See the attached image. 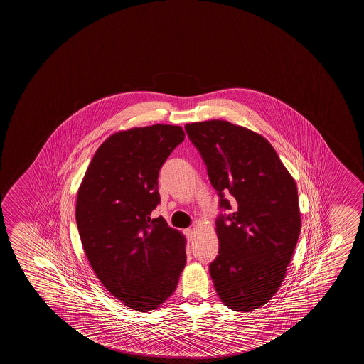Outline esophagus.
I'll use <instances>...</instances> for the list:
<instances>
[{"label":"esophagus","instance_id":"1","mask_svg":"<svg viewBox=\"0 0 364 364\" xmlns=\"http://www.w3.org/2000/svg\"><path fill=\"white\" fill-rule=\"evenodd\" d=\"M184 233L188 241H191V239H193V235H194L193 230H191V228H186V230H184Z\"/></svg>","mask_w":364,"mask_h":364}]
</instances>
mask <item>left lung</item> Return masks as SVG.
Wrapping results in <instances>:
<instances>
[{
    "mask_svg": "<svg viewBox=\"0 0 364 364\" xmlns=\"http://www.w3.org/2000/svg\"><path fill=\"white\" fill-rule=\"evenodd\" d=\"M220 197L218 257L209 265L220 301L249 312L274 296L301 231L297 185L265 138L226 120L185 125ZM226 195L232 197L230 203Z\"/></svg>",
    "mask_w": 364,
    "mask_h": 364,
    "instance_id": "left-lung-1",
    "label": "left lung"
}]
</instances>
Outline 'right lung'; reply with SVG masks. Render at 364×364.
Masks as SVG:
<instances>
[{
	"mask_svg": "<svg viewBox=\"0 0 364 364\" xmlns=\"http://www.w3.org/2000/svg\"><path fill=\"white\" fill-rule=\"evenodd\" d=\"M179 125L114 133L97 149L78 189L76 222L102 286L131 310H156L178 286L185 237L162 217L159 173L184 141Z\"/></svg>",
	"mask_w": 364,
	"mask_h": 364,
	"instance_id": "add662e5",
	"label": "right lung"
}]
</instances>
